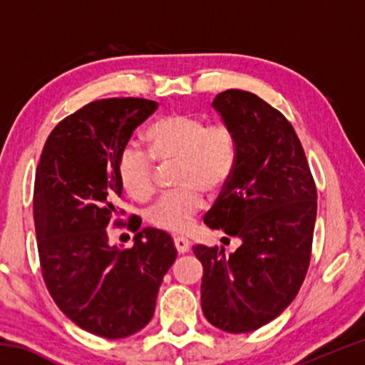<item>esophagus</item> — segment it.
<instances>
[{"label":"esophagus","mask_w":365,"mask_h":365,"mask_svg":"<svg viewBox=\"0 0 365 365\" xmlns=\"http://www.w3.org/2000/svg\"><path fill=\"white\" fill-rule=\"evenodd\" d=\"M174 245H175V250L178 251V255H185V252L190 250V242L183 237H175Z\"/></svg>","instance_id":"esophagus-1"}]
</instances>
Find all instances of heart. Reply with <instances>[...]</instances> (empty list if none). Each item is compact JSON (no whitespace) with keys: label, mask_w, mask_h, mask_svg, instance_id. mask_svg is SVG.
Returning <instances> with one entry per match:
<instances>
[{"label":"heart","mask_w":365,"mask_h":365,"mask_svg":"<svg viewBox=\"0 0 365 365\" xmlns=\"http://www.w3.org/2000/svg\"><path fill=\"white\" fill-rule=\"evenodd\" d=\"M148 151L159 163H178L175 193L164 195L148 207L146 219L169 232H185L200 211L205 196L215 193L230 178L237 145L225 125H207L191 114H169L153 122L146 130ZM122 187L133 197L153 191V160L140 148L127 146L119 160Z\"/></svg>","instance_id":"1"}]
</instances>
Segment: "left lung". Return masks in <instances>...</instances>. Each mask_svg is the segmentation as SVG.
Returning <instances> with one entry per match:
<instances>
[{
  "label": "left lung",
  "instance_id": "obj_1",
  "mask_svg": "<svg viewBox=\"0 0 365 365\" xmlns=\"http://www.w3.org/2000/svg\"><path fill=\"white\" fill-rule=\"evenodd\" d=\"M237 145L230 178L205 224L242 245H195L205 267L201 307L228 333L261 329L298 294L311 259L317 190L294 128L255 93L222 91L212 101Z\"/></svg>",
  "mask_w": 365,
  "mask_h": 365
}]
</instances>
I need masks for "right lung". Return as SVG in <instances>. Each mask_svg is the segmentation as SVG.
<instances>
[{
	"mask_svg": "<svg viewBox=\"0 0 365 365\" xmlns=\"http://www.w3.org/2000/svg\"><path fill=\"white\" fill-rule=\"evenodd\" d=\"M156 108L143 98L86 104L54 127L36 168L34 217L48 292L73 324L109 339L145 329L177 257L174 240L158 228L138 232L130 250L109 242L122 151ZM128 228L137 232L140 220Z\"/></svg>",
	"mask_w": 365,
	"mask_h": 365,
	"instance_id": "add662e5",
	"label": "right lung"
}]
</instances>
